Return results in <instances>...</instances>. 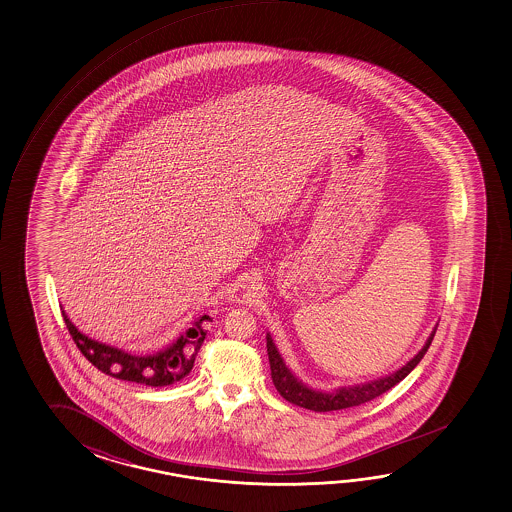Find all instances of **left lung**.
I'll return each instance as SVG.
<instances>
[{
    "label": "left lung",
    "instance_id": "8db88e82",
    "mask_svg": "<svg viewBox=\"0 0 512 512\" xmlns=\"http://www.w3.org/2000/svg\"><path fill=\"white\" fill-rule=\"evenodd\" d=\"M437 328L431 332L426 344L422 346L419 354L415 355L411 361L404 364L397 372L390 373L386 377H381L377 381L364 382V384H355L348 388H339V390L326 393V391H317L308 388L307 384L299 381L294 373L290 372L287 364L283 363V357L279 355L276 344L272 341L270 334H267V354H269L270 375L272 382L279 391V395L299 408L312 409V411H337V409L354 408L361 406L364 402H370L382 395L384 391L391 390L395 384H399L411 370L420 363V359L428 352L429 344L435 337Z\"/></svg>",
    "mask_w": 512,
    "mask_h": 512
}]
</instances>
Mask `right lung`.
<instances>
[{"instance_id": "obj_1", "label": "right lung", "mask_w": 512, "mask_h": 512, "mask_svg": "<svg viewBox=\"0 0 512 512\" xmlns=\"http://www.w3.org/2000/svg\"><path fill=\"white\" fill-rule=\"evenodd\" d=\"M61 312L65 317L66 328L72 335L74 343L77 344V348L97 370L121 381L137 382L153 388L175 384L189 375L193 370L196 354L207 334L204 321L209 319V316L196 319L186 334L180 335L175 343L169 344L168 348L162 352L153 355H133L124 352L121 348H113L110 344L90 339L88 335H84L75 328L63 308Z\"/></svg>"}]
</instances>
